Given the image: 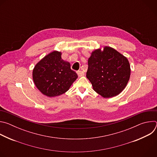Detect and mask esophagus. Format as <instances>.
<instances>
[{"label": "esophagus", "mask_w": 157, "mask_h": 157, "mask_svg": "<svg viewBox=\"0 0 157 157\" xmlns=\"http://www.w3.org/2000/svg\"><path fill=\"white\" fill-rule=\"evenodd\" d=\"M76 73L79 76H82L84 75V73L82 71H77Z\"/></svg>", "instance_id": "esophagus-1"}]
</instances>
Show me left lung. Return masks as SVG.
Instances as JSON below:
<instances>
[{"label": "left lung", "mask_w": 157, "mask_h": 157, "mask_svg": "<svg viewBox=\"0 0 157 157\" xmlns=\"http://www.w3.org/2000/svg\"><path fill=\"white\" fill-rule=\"evenodd\" d=\"M130 76V67L126 57L115 49L105 47L92 52L88 59L86 77L94 90L104 98L121 93Z\"/></svg>", "instance_id": "8db88e82"}]
</instances>
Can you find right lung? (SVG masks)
Masks as SVG:
<instances>
[{
  "instance_id": "1",
  "label": "right lung",
  "mask_w": 157,
  "mask_h": 157,
  "mask_svg": "<svg viewBox=\"0 0 157 157\" xmlns=\"http://www.w3.org/2000/svg\"><path fill=\"white\" fill-rule=\"evenodd\" d=\"M70 63L61 58V52L54 51L41 59L33 70V79L38 90L44 95L55 97L70 89L77 79Z\"/></svg>"
}]
</instances>
